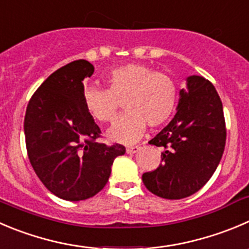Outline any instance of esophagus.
Returning a JSON list of instances; mask_svg holds the SVG:
<instances>
[{"label":"esophagus","instance_id":"obj_1","mask_svg":"<svg viewBox=\"0 0 249 249\" xmlns=\"http://www.w3.org/2000/svg\"><path fill=\"white\" fill-rule=\"evenodd\" d=\"M139 149H140L139 146H127L126 147V153L134 154V153H136V152L139 151Z\"/></svg>","mask_w":249,"mask_h":249}]
</instances>
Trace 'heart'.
Listing matches in <instances>:
<instances>
[{
  "label": "heart",
  "mask_w": 249,
  "mask_h": 249,
  "mask_svg": "<svg viewBox=\"0 0 249 249\" xmlns=\"http://www.w3.org/2000/svg\"><path fill=\"white\" fill-rule=\"evenodd\" d=\"M106 90L88 86L83 100L86 110L101 123H112L123 101V114L108 131L112 141L132 143L149 127L165 124L175 110L178 85L170 75L143 64L130 63L105 76Z\"/></svg>",
  "instance_id": "1"
}]
</instances>
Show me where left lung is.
I'll list each match as a JSON object with an SVG mask.
<instances>
[{
    "label": "left lung",
    "instance_id": "1",
    "mask_svg": "<svg viewBox=\"0 0 249 249\" xmlns=\"http://www.w3.org/2000/svg\"><path fill=\"white\" fill-rule=\"evenodd\" d=\"M225 142L223 103L215 88L202 76H190L175 117L149 141L164 152L158 168L142 175L144 186L166 199L196 194L219 165Z\"/></svg>",
    "mask_w": 249,
    "mask_h": 249
}]
</instances>
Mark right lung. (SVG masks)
<instances>
[{"instance_id":"right-lung-1","label":"right lung","mask_w":249,"mask_h":249,"mask_svg":"<svg viewBox=\"0 0 249 249\" xmlns=\"http://www.w3.org/2000/svg\"><path fill=\"white\" fill-rule=\"evenodd\" d=\"M93 66L74 60L51 74L28 103L24 132L29 160L48 191L83 201L101 191L123 144L98 143L101 129L84 106V79Z\"/></svg>"}]
</instances>
